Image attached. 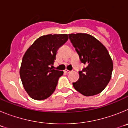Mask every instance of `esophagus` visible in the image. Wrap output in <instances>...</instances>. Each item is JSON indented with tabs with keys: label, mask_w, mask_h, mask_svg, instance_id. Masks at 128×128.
Here are the masks:
<instances>
[{
	"label": "esophagus",
	"mask_w": 128,
	"mask_h": 128,
	"mask_svg": "<svg viewBox=\"0 0 128 128\" xmlns=\"http://www.w3.org/2000/svg\"><path fill=\"white\" fill-rule=\"evenodd\" d=\"M65 73H66V74H68V73H70V72H71V71H70V70H68L65 69Z\"/></svg>",
	"instance_id": "34e87169"
}]
</instances>
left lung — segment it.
<instances>
[{
  "label": "left lung",
  "mask_w": 128,
  "mask_h": 128,
  "mask_svg": "<svg viewBox=\"0 0 128 128\" xmlns=\"http://www.w3.org/2000/svg\"><path fill=\"white\" fill-rule=\"evenodd\" d=\"M68 36L81 62L86 65L79 71L78 81L72 83L74 88L85 96L100 93L110 81L114 67L108 50L88 34H70Z\"/></svg>",
  "instance_id": "left-lung-1"
}]
</instances>
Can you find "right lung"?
I'll return each instance as SVG.
<instances>
[{"label": "right lung", "instance_id": "1", "mask_svg": "<svg viewBox=\"0 0 128 128\" xmlns=\"http://www.w3.org/2000/svg\"><path fill=\"white\" fill-rule=\"evenodd\" d=\"M68 39L66 34L44 35L38 38L24 55L20 76L25 90L32 99H47L56 89L63 72L52 69V65L58 49Z\"/></svg>", "mask_w": 128, "mask_h": 128}]
</instances>
